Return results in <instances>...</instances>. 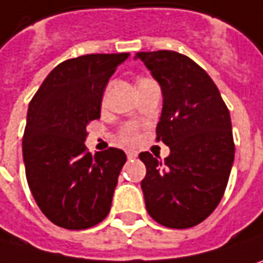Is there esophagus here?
Here are the masks:
<instances>
[{
	"mask_svg": "<svg viewBox=\"0 0 263 263\" xmlns=\"http://www.w3.org/2000/svg\"><path fill=\"white\" fill-rule=\"evenodd\" d=\"M126 155H128V158H129V159H132V158H137V155H138V154H137L135 151H126Z\"/></svg>",
	"mask_w": 263,
	"mask_h": 263,
	"instance_id": "34e87169",
	"label": "esophagus"
}]
</instances>
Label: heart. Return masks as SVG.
I'll return each instance as SVG.
<instances>
[{
	"label": "heart",
	"instance_id": "obj_1",
	"mask_svg": "<svg viewBox=\"0 0 263 263\" xmlns=\"http://www.w3.org/2000/svg\"><path fill=\"white\" fill-rule=\"evenodd\" d=\"M122 138L125 141H132L135 138V129L132 126H126L123 131H122Z\"/></svg>",
	"mask_w": 263,
	"mask_h": 263
}]
</instances>
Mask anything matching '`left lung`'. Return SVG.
<instances>
[{"mask_svg":"<svg viewBox=\"0 0 263 263\" xmlns=\"http://www.w3.org/2000/svg\"><path fill=\"white\" fill-rule=\"evenodd\" d=\"M161 87L156 140L170 147L164 161L141 152L146 209L172 229L197 226L218 206L235 158L226 104L202 67L175 51L138 52Z\"/></svg>","mask_w":263,"mask_h":263,"instance_id":"left-lung-1","label":"left lung"}]
</instances>
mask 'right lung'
Segmentation results:
<instances>
[{
	"instance_id": "right-lung-1",
	"label": "right lung",
	"mask_w": 263,
	"mask_h": 263,
	"mask_svg": "<svg viewBox=\"0 0 263 263\" xmlns=\"http://www.w3.org/2000/svg\"><path fill=\"white\" fill-rule=\"evenodd\" d=\"M125 54H90L60 63L30 102L22 140L28 186L57 226L81 230L109 212L126 155L109 147L91 156L87 125L101 117L104 90Z\"/></svg>"
}]
</instances>
